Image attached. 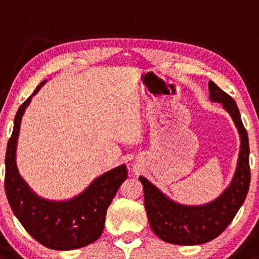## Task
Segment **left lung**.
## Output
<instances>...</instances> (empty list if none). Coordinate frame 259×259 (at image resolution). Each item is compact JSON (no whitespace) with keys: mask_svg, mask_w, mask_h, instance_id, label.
<instances>
[{"mask_svg":"<svg viewBox=\"0 0 259 259\" xmlns=\"http://www.w3.org/2000/svg\"><path fill=\"white\" fill-rule=\"evenodd\" d=\"M209 99L229 112L240 135V153L231 184L213 202L184 205L174 202L143 176L144 207L152 230L162 241L174 245H202L215 239L229 226L245 202L251 181L248 136L236 103L214 82H209Z\"/></svg>","mask_w":259,"mask_h":259,"instance_id":"obj_1","label":"left lung"}]
</instances>
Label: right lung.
<instances>
[{"instance_id":"right-lung-1","label":"right lung","mask_w":259,"mask_h":259,"mask_svg":"<svg viewBox=\"0 0 259 259\" xmlns=\"http://www.w3.org/2000/svg\"><path fill=\"white\" fill-rule=\"evenodd\" d=\"M45 82L36 87L14 117L13 132L6 152L5 190L14 215L37 242L51 249L68 251L89 245L103 234L106 210L127 179V167L120 165L103 174L71 199L55 202L33 192L17 167V142L23 114Z\"/></svg>"}]
</instances>
